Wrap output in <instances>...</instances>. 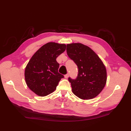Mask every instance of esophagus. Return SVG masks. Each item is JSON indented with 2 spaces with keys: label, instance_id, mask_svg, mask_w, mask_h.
<instances>
[{
  "label": "esophagus",
  "instance_id": "34e87169",
  "mask_svg": "<svg viewBox=\"0 0 131 131\" xmlns=\"http://www.w3.org/2000/svg\"><path fill=\"white\" fill-rule=\"evenodd\" d=\"M69 76V74L68 73V74H66V75H65V78H68Z\"/></svg>",
  "mask_w": 131,
  "mask_h": 131
}]
</instances>
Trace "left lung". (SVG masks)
I'll list each match as a JSON object with an SVG mask.
<instances>
[{
	"label": "left lung",
	"instance_id": "1",
	"mask_svg": "<svg viewBox=\"0 0 131 131\" xmlns=\"http://www.w3.org/2000/svg\"><path fill=\"white\" fill-rule=\"evenodd\" d=\"M66 52L78 68L76 79L68 78L73 92L83 100L96 97L104 88L107 79L106 70L101 60L90 47L81 43L67 44Z\"/></svg>",
	"mask_w": 131,
	"mask_h": 131
}]
</instances>
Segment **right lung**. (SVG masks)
<instances>
[{
  "label": "right lung",
  "instance_id": "1",
  "mask_svg": "<svg viewBox=\"0 0 131 131\" xmlns=\"http://www.w3.org/2000/svg\"><path fill=\"white\" fill-rule=\"evenodd\" d=\"M66 49L64 44L49 42L44 44L32 56L25 71L28 87L40 96L52 93L63 75L58 72L60 64L57 57Z\"/></svg>",
  "mask_w": 131,
  "mask_h": 131
}]
</instances>
